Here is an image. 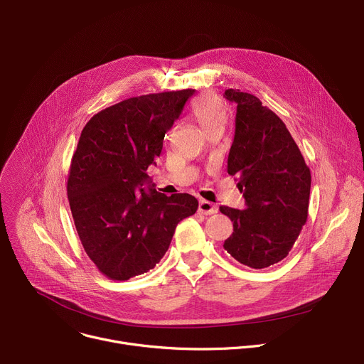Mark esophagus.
<instances>
[{
	"mask_svg": "<svg viewBox=\"0 0 364 364\" xmlns=\"http://www.w3.org/2000/svg\"><path fill=\"white\" fill-rule=\"evenodd\" d=\"M218 210H219V207L216 204L207 201V200H200V203H198V212L200 213L207 216V215L218 213Z\"/></svg>",
	"mask_w": 364,
	"mask_h": 364,
	"instance_id": "obj_1",
	"label": "esophagus"
}]
</instances>
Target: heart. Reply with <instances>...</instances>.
Masks as SVG:
<instances>
[{"mask_svg":"<svg viewBox=\"0 0 364 364\" xmlns=\"http://www.w3.org/2000/svg\"><path fill=\"white\" fill-rule=\"evenodd\" d=\"M191 114L205 134L219 128L223 129L228 122V109L225 103L212 93L198 96L193 102Z\"/></svg>","mask_w":364,"mask_h":364,"instance_id":"obj_1","label":"heart"}]
</instances>
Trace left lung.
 <instances>
[{
    "mask_svg": "<svg viewBox=\"0 0 364 364\" xmlns=\"http://www.w3.org/2000/svg\"><path fill=\"white\" fill-rule=\"evenodd\" d=\"M237 105L228 173L243 193V210L220 205L233 222L223 247L237 262L262 269L289 253L308 218L311 173L282 119L256 96L228 89Z\"/></svg>",
    "mask_w": 364,
    "mask_h": 364,
    "instance_id": "8db88e82",
    "label": "left lung"
}]
</instances>
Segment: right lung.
Returning <instances> with one entry per match:
<instances>
[{"mask_svg": "<svg viewBox=\"0 0 364 364\" xmlns=\"http://www.w3.org/2000/svg\"><path fill=\"white\" fill-rule=\"evenodd\" d=\"M194 89L125 99L93 115L73 152L68 198L82 246L100 274L127 281L157 265L177 225L196 213L187 193H145L146 170Z\"/></svg>", "mask_w": 364, "mask_h": 364, "instance_id": "1", "label": "right lung"}]
</instances>
